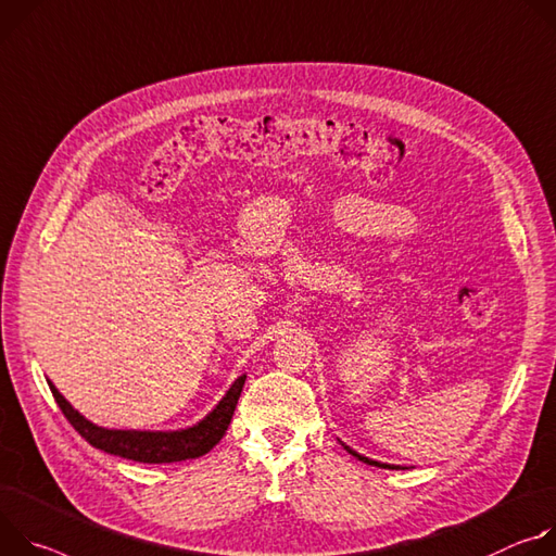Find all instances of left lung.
Masks as SVG:
<instances>
[{
    "label": "left lung",
    "mask_w": 556,
    "mask_h": 556,
    "mask_svg": "<svg viewBox=\"0 0 556 556\" xmlns=\"http://www.w3.org/2000/svg\"><path fill=\"white\" fill-rule=\"evenodd\" d=\"M353 457H357L359 462H364V464H368V466H380V468H391V470H397L400 466H391V464H380V462H374V459H368V457H364V455H359V453H355L353 448H349V446H344Z\"/></svg>",
    "instance_id": "8db88e82"
}]
</instances>
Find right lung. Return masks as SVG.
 <instances>
[{
	"instance_id": "right-lung-1",
	"label": "right lung",
	"mask_w": 556,
	"mask_h": 556,
	"mask_svg": "<svg viewBox=\"0 0 556 556\" xmlns=\"http://www.w3.org/2000/svg\"><path fill=\"white\" fill-rule=\"evenodd\" d=\"M244 378L247 376H240L231 384V389L225 393V397L216 404V408L197 426L185 428V430H169V433H161V430L101 428L88 421L79 410H75L71 402L52 387V382H48V387L61 413L66 415V419L75 426L77 433L94 448L110 455H118L123 459L143 462V464H172V462L197 459L210 453L223 440L225 430L231 421V415L236 410Z\"/></svg>"
}]
</instances>
